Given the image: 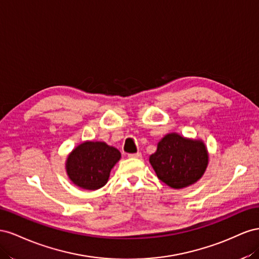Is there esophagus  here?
<instances>
[{
	"label": "esophagus",
	"instance_id": "1",
	"mask_svg": "<svg viewBox=\"0 0 259 259\" xmlns=\"http://www.w3.org/2000/svg\"><path fill=\"white\" fill-rule=\"evenodd\" d=\"M128 157H129V158H137V159H139V158L142 157V154L139 153V152H138V153H135V154H129Z\"/></svg>",
	"mask_w": 259,
	"mask_h": 259
}]
</instances>
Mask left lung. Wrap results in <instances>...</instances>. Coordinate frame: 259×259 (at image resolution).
Wrapping results in <instances>:
<instances>
[{"label": "left lung", "instance_id": "left-lung-1", "mask_svg": "<svg viewBox=\"0 0 259 259\" xmlns=\"http://www.w3.org/2000/svg\"><path fill=\"white\" fill-rule=\"evenodd\" d=\"M149 160L160 181L179 190L202 178L208 166L209 154L203 140L171 132L159 140L156 152Z\"/></svg>", "mask_w": 259, "mask_h": 259}]
</instances>
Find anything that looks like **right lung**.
Here are the masks:
<instances>
[{"mask_svg":"<svg viewBox=\"0 0 259 259\" xmlns=\"http://www.w3.org/2000/svg\"><path fill=\"white\" fill-rule=\"evenodd\" d=\"M120 157V152L105 142L84 141L68 154L65 169L75 186L94 191L107 183L110 170Z\"/></svg>","mask_w":259,"mask_h":259,"instance_id":"right-lung-1","label":"right lung"}]
</instances>
